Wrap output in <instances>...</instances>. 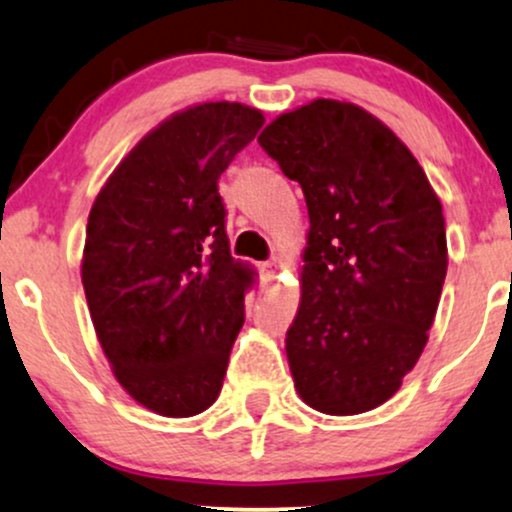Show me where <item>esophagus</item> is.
Here are the masks:
<instances>
[{
  "mask_svg": "<svg viewBox=\"0 0 512 512\" xmlns=\"http://www.w3.org/2000/svg\"><path fill=\"white\" fill-rule=\"evenodd\" d=\"M260 272L264 274V279H274L276 272H279V262H276V260L262 262V264H260Z\"/></svg>",
  "mask_w": 512,
  "mask_h": 512,
  "instance_id": "34e87169",
  "label": "esophagus"
}]
</instances>
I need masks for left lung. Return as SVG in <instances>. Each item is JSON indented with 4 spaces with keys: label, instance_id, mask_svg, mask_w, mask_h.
Segmentation results:
<instances>
[{
    "label": "left lung",
    "instance_id": "1",
    "mask_svg": "<svg viewBox=\"0 0 512 512\" xmlns=\"http://www.w3.org/2000/svg\"><path fill=\"white\" fill-rule=\"evenodd\" d=\"M257 142L308 204L301 305L286 332L298 395L332 416L380 407L436 317L448 272L440 199L402 139L354 103L317 98Z\"/></svg>",
    "mask_w": 512,
    "mask_h": 512
}]
</instances>
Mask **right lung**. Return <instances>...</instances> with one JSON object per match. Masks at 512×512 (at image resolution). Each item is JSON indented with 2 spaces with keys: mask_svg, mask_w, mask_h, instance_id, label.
Masks as SVG:
<instances>
[{
  "mask_svg": "<svg viewBox=\"0 0 512 512\" xmlns=\"http://www.w3.org/2000/svg\"><path fill=\"white\" fill-rule=\"evenodd\" d=\"M264 115L199 103L134 146L88 214L81 281L117 383L185 419L219 397L255 272L231 257L219 182Z\"/></svg>",
  "mask_w": 512,
  "mask_h": 512,
  "instance_id": "obj_1",
  "label": "right lung"
}]
</instances>
